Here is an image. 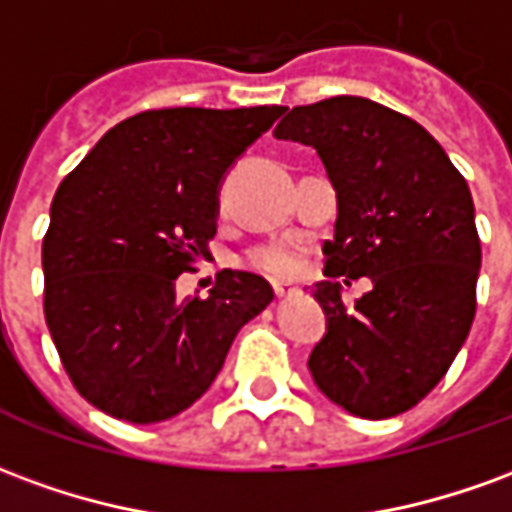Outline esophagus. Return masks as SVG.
<instances>
[{
	"instance_id": "esophagus-1",
	"label": "esophagus",
	"mask_w": 512,
	"mask_h": 512,
	"mask_svg": "<svg viewBox=\"0 0 512 512\" xmlns=\"http://www.w3.org/2000/svg\"><path fill=\"white\" fill-rule=\"evenodd\" d=\"M274 293H277V299H288V296H296L299 288H293V285H274Z\"/></svg>"
}]
</instances>
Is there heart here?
<instances>
[{"instance_id": "b5f03b06", "label": "heart", "mask_w": 512, "mask_h": 512, "mask_svg": "<svg viewBox=\"0 0 512 512\" xmlns=\"http://www.w3.org/2000/svg\"><path fill=\"white\" fill-rule=\"evenodd\" d=\"M305 263L307 252L299 244H263L246 255V266L268 280H296Z\"/></svg>"}]
</instances>
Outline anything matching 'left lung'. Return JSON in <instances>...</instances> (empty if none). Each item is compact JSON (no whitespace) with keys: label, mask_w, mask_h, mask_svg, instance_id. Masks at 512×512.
Segmentation results:
<instances>
[{"label":"left lung","mask_w":512,"mask_h":512,"mask_svg":"<svg viewBox=\"0 0 512 512\" xmlns=\"http://www.w3.org/2000/svg\"><path fill=\"white\" fill-rule=\"evenodd\" d=\"M274 135L313 146L338 194L330 280L313 288L327 335L307 368L343 410L399 416L443 380L477 313L471 191L421 124L363 96L293 107ZM335 276L375 288L349 308Z\"/></svg>","instance_id":"1"}]
</instances>
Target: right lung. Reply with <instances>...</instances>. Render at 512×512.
Instances as JSON below:
<instances>
[{
    "mask_svg": "<svg viewBox=\"0 0 512 512\" xmlns=\"http://www.w3.org/2000/svg\"><path fill=\"white\" fill-rule=\"evenodd\" d=\"M280 105L163 107L130 116L60 182L44 235V316L82 399L113 418L155 424L191 407L246 321L274 291L219 271L210 296L180 302L216 235L219 185Z\"/></svg>",
    "mask_w": 512,
    "mask_h": 512,
    "instance_id": "obj_1",
    "label": "right lung"
}]
</instances>
